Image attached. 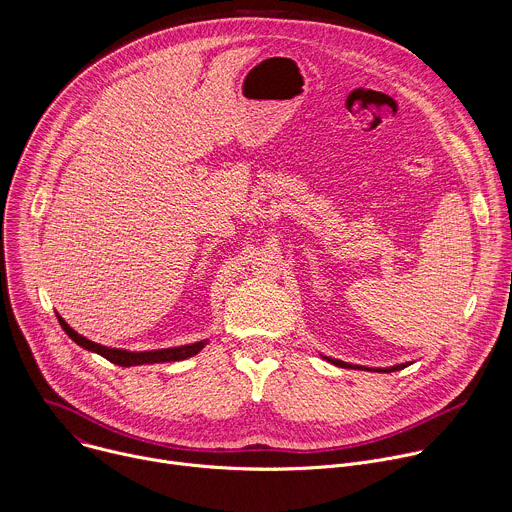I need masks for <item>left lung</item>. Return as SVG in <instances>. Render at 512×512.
Segmentation results:
<instances>
[{"label": "left lung", "instance_id": "8db88e82", "mask_svg": "<svg viewBox=\"0 0 512 512\" xmlns=\"http://www.w3.org/2000/svg\"><path fill=\"white\" fill-rule=\"evenodd\" d=\"M326 358V356H324ZM332 364H336V367H344V369H354V364H348V362H342V360H336V358H328ZM407 364H395V367L391 369H377V373H395V371H401L405 369Z\"/></svg>", "mask_w": 512, "mask_h": 512}]
</instances>
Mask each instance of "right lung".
Returning a JSON list of instances; mask_svg holds the SVG:
<instances>
[{
    "mask_svg": "<svg viewBox=\"0 0 512 512\" xmlns=\"http://www.w3.org/2000/svg\"><path fill=\"white\" fill-rule=\"evenodd\" d=\"M58 322H60L62 330H64L72 340H75L79 346H83V348H87V350H91V352L101 354V356L107 358L109 362L119 364V367H137V364L184 360V358H188V356L198 354V352L208 344V340H200V342L186 344V346H176V348H164V350H152V352H129V350L109 348V346H101V344H97V342L87 340L85 336H81V334H77L75 330H72L60 316H58Z\"/></svg>",
    "mask_w": 512,
    "mask_h": 512,
    "instance_id": "1",
    "label": "right lung"
}]
</instances>
